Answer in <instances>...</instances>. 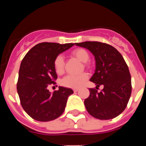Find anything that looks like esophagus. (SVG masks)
<instances>
[{
  "mask_svg": "<svg viewBox=\"0 0 146 146\" xmlns=\"http://www.w3.org/2000/svg\"><path fill=\"white\" fill-rule=\"evenodd\" d=\"M78 90H79V89H78V88H75V89H73V91H74V92H78Z\"/></svg>",
  "mask_w": 146,
  "mask_h": 146,
  "instance_id": "1",
  "label": "esophagus"
}]
</instances>
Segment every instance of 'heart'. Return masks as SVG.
<instances>
[{
  "label": "heart",
  "instance_id": "1",
  "mask_svg": "<svg viewBox=\"0 0 146 146\" xmlns=\"http://www.w3.org/2000/svg\"><path fill=\"white\" fill-rule=\"evenodd\" d=\"M72 54L79 61L82 63H86L90 58L89 53L82 48H76L72 51ZM86 66H88L86 65ZM54 68L55 72L58 75H61L64 71V58L63 56L59 55L56 57L54 61ZM88 75L83 73L78 76L68 75L65 76L61 80V84L65 87L70 88H78L81 87L84 82L88 79Z\"/></svg>",
  "mask_w": 146,
  "mask_h": 146
}]
</instances>
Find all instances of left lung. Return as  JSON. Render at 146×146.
Returning a JSON list of instances; mask_svg holds the SVG:
<instances>
[{"instance_id":"left-lung-1","label":"left lung","mask_w":146,"mask_h":146,"mask_svg":"<svg viewBox=\"0 0 146 146\" xmlns=\"http://www.w3.org/2000/svg\"><path fill=\"white\" fill-rule=\"evenodd\" d=\"M89 50L95 60V70L90 79L101 92L90 88L84 101L87 111L95 118L107 120L115 118L126 109L131 94V78L121 54L112 46L99 42L75 43Z\"/></svg>"}]
</instances>
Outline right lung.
<instances>
[{
	"label": "right lung",
	"instance_id": "add662e5",
	"mask_svg": "<svg viewBox=\"0 0 146 146\" xmlns=\"http://www.w3.org/2000/svg\"><path fill=\"white\" fill-rule=\"evenodd\" d=\"M74 45L52 42L38 44L27 53L19 70L17 90L25 111L39 121H49L59 117L65 110L70 88L58 87L50 92L48 87L55 85L57 74L54 68L56 57Z\"/></svg>",
	"mask_w": 146,
	"mask_h": 146
}]
</instances>
